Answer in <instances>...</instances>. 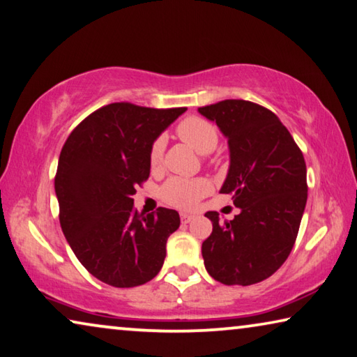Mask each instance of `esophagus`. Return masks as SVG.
<instances>
[{
	"mask_svg": "<svg viewBox=\"0 0 357 357\" xmlns=\"http://www.w3.org/2000/svg\"><path fill=\"white\" fill-rule=\"evenodd\" d=\"M195 218L192 217V215H190V213H180V220H182V223H190V221Z\"/></svg>",
	"mask_w": 357,
	"mask_h": 357,
	"instance_id": "34e87169",
	"label": "esophagus"
}]
</instances>
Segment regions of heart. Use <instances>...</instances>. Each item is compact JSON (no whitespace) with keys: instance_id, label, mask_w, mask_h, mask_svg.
Returning <instances> with one entry per match:
<instances>
[{"instance_id":"obj_1","label":"heart","mask_w":357,"mask_h":357,"mask_svg":"<svg viewBox=\"0 0 357 357\" xmlns=\"http://www.w3.org/2000/svg\"><path fill=\"white\" fill-rule=\"evenodd\" d=\"M177 136L201 155L210 153L218 145V132L215 130V126L210 121L197 119V116L185 119L177 126ZM162 155H165V139L158 137L151 144L149 151V162L151 169H158L161 166ZM210 190H212V186L204 178L171 177L161 186L160 195L162 201L171 204L174 207L191 208L204 196H207Z\"/></svg>"}]
</instances>
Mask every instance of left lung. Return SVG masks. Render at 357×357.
I'll use <instances>...</instances> for the list:
<instances>
[{
  "mask_svg": "<svg viewBox=\"0 0 357 357\" xmlns=\"http://www.w3.org/2000/svg\"><path fill=\"white\" fill-rule=\"evenodd\" d=\"M229 145V171L220 192L241 213L220 223L202 243L208 275L223 284H255L275 273L294 247L307 204V167L278 116L259 104L225 99L199 107Z\"/></svg>",
  "mask_w": 357,
  "mask_h": 357,
  "instance_id": "8db88e82",
  "label": "left lung"
}]
</instances>
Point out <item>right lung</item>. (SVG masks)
<instances>
[{"label":"right lung","mask_w":357,"mask_h":357,"mask_svg":"<svg viewBox=\"0 0 357 357\" xmlns=\"http://www.w3.org/2000/svg\"><path fill=\"white\" fill-rule=\"evenodd\" d=\"M186 110L114 102L95 110L64 142L55 175L64 237L93 277L115 288L150 282L178 229L172 208L139 213L136 186L149 178V151Z\"/></svg>","instance_id":"add662e5"}]
</instances>
